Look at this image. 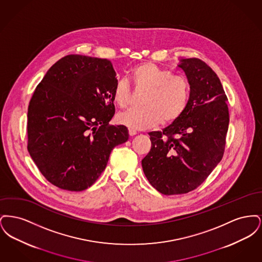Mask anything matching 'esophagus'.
<instances>
[{"instance_id":"1","label":"esophagus","mask_w":262,"mask_h":262,"mask_svg":"<svg viewBox=\"0 0 262 262\" xmlns=\"http://www.w3.org/2000/svg\"><path fill=\"white\" fill-rule=\"evenodd\" d=\"M128 134H129V136L130 137H134V136H136L137 135V130H135V129H133V128H129L128 129Z\"/></svg>"}]
</instances>
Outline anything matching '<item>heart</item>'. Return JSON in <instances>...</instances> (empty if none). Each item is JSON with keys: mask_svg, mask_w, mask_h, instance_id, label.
Segmentation results:
<instances>
[{"mask_svg": "<svg viewBox=\"0 0 262 262\" xmlns=\"http://www.w3.org/2000/svg\"><path fill=\"white\" fill-rule=\"evenodd\" d=\"M130 78L137 89H146L142 105L118 116L120 124L133 129H148L160 124H171L185 112L190 94L186 76L173 75L151 62H142L130 71ZM114 102L125 109L132 102V89L125 79H119L113 91Z\"/></svg>", "mask_w": 262, "mask_h": 262, "instance_id": "b5f03b06", "label": "heart"}]
</instances>
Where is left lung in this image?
<instances>
[{"label":"left lung","instance_id":"left-lung-1","mask_svg":"<svg viewBox=\"0 0 262 262\" xmlns=\"http://www.w3.org/2000/svg\"><path fill=\"white\" fill-rule=\"evenodd\" d=\"M190 94L183 115L163 132L149 133L151 149L142 169L151 186L166 195L200 187L221 161L229 126L227 96L211 68L196 58L182 59Z\"/></svg>","mask_w":262,"mask_h":262}]
</instances>
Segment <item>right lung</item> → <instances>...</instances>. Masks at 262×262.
I'll return each instance as SVG.
<instances>
[{
    "mask_svg": "<svg viewBox=\"0 0 262 262\" xmlns=\"http://www.w3.org/2000/svg\"><path fill=\"white\" fill-rule=\"evenodd\" d=\"M117 81L109 60L68 55L38 84L27 112V149L52 185L91 187L113 148L128 139L125 125H109Z\"/></svg>",
    "mask_w": 262,
    "mask_h": 262,
    "instance_id": "1",
    "label": "right lung"
}]
</instances>
